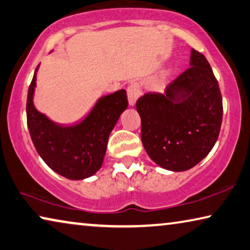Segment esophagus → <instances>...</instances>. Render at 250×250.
I'll return each mask as SVG.
<instances>
[{
  "label": "esophagus",
  "instance_id": "34e87169",
  "mask_svg": "<svg viewBox=\"0 0 250 250\" xmlns=\"http://www.w3.org/2000/svg\"><path fill=\"white\" fill-rule=\"evenodd\" d=\"M126 93H128V100H129V104L133 105L136 104L138 99L141 96V89L139 83L133 82L131 84H129L128 89H126Z\"/></svg>",
  "mask_w": 250,
  "mask_h": 250
}]
</instances>
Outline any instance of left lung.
I'll use <instances>...</instances> for the list:
<instances>
[{"label":"left lung","mask_w":250,"mask_h":250,"mask_svg":"<svg viewBox=\"0 0 250 250\" xmlns=\"http://www.w3.org/2000/svg\"><path fill=\"white\" fill-rule=\"evenodd\" d=\"M190 65L164 94L146 93L136 104L146 153L172 171H185L203 160L223 121V98L207 59L192 49Z\"/></svg>","instance_id":"1"}]
</instances>
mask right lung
<instances>
[{
	"instance_id": "right-lung-1",
	"label": "right lung",
	"mask_w": 250,
	"mask_h": 250,
	"mask_svg": "<svg viewBox=\"0 0 250 250\" xmlns=\"http://www.w3.org/2000/svg\"><path fill=\"white\" fill-rule=\"evenodd\" d=\"M35 69L27 91L26 121L31 139L40 157L59 175L81 180L101 168L110 132L128 106L125 90L99 99L84 120L73 126L55 125L34 108Z\"/></svg>"
}]
</instances>
